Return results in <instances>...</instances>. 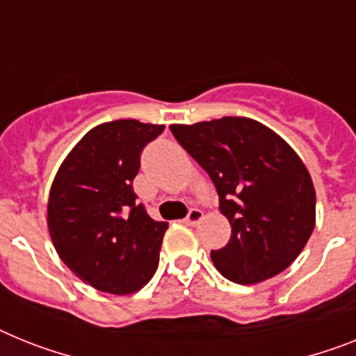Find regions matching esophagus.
<instances>
[{
  "instance_id": "esophagus-1",
  "label": "esophagus",
  "mask_w": 356,
  "mask_h": 356,
  "mask_svg": "<svg viewBox=\"0 0 356 356\" xmlns=\"http://www.w3.org/2000/svg\"><path fill=\"white\" fill-rule=\"evenodd\" d=\"M202 215H204L202 213V210H199V208H192V210L188 211L184 222H186L188 226H197V224L201 222Z\"/></svg>"
}]
</instances>
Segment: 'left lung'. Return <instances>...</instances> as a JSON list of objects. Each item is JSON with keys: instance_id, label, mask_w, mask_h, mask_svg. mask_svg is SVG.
<instances>
[{"instance_id": "1", "label": "left lung", "mask_w": 356, "mask_h": 356, "mask_svg": "<svg viewBox=\"0 0 356 356\" xmlns=\"http://www.w3.org/2000/svg\"><path fill=\"white\" fill-rule=\"evenodd\" d=\"M173 137L201 164L232 237L211 252L232 282L257 284L284 271L315 228V188L293 148L248 118L172 124Z\"/></svg>"}]
</instances>
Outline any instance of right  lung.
<instances>
[{
	"label": "right lung",
	"mask_w": 356,
	"mask_h": 356,
	"mask_svg": "<svg viewBox=\"0 0 356 356\" xmlns=\"http://www.w3.org/2000/svg\"><path fill=\"white\" fill-rule=\"evenodd\" d=\"M164 130L136 119L92 128L59 166L49 232L61 261L104 293H136L154 277L168 222L137 204L134 179L145 146Z\"/></svg>",
	"instance_id": "right-lung-1"
}]
</instances>
